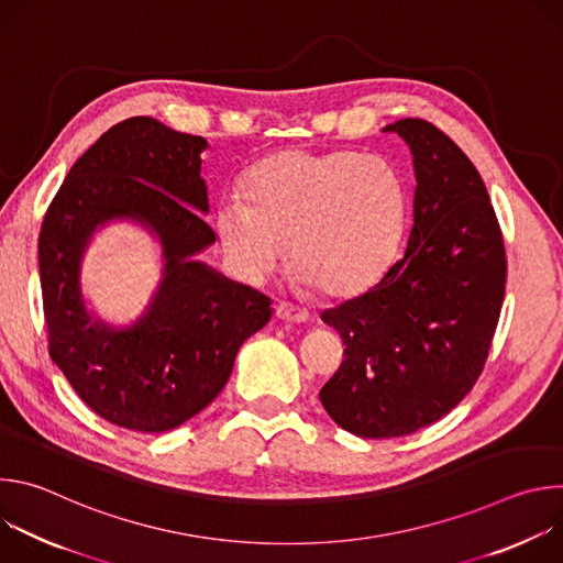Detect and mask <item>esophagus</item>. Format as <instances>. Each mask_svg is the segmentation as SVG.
I'll list each match as a JSON object with an SVG mask.
<instances>
[{"label":"esophagus","instance_id":"obj_1","mask_svg":"<svg viewBox=\"0 0 563 563\" xmlns=\"http://www.w3.org/2000/svg\"><path fill=\"white\" fill-rule=\"evenodd\" d=\"M276 316L280 320H285V323H305V320L309 318V311L302 307H296L291 302H280L276 307Z\"/></svg>","mask_w":563,"mask_h":563}]
</instances>
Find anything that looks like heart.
<instances>
[{"label": "heart", "instance_id": "heart-1", "mask_svg": "<svg viewBox=\"0 0 563 563\" xmlns=\"http://www.w3.org/2000/svg\"><path fill=\"white\" fill-rule=\"evenodd\" d=\"M408 189L391 163L356 151H283L227 191L218 233L240 276L263 280L294 245L302 285L328 296L369 287L406 227Z\"/></svg>", "mask_w": 563, "mask_h": 563}]
</instances>
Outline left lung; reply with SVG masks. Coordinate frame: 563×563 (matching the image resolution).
Wrapping results in <instances>:
<instances>
[{"label":"left lung","mask_w":563,"mask_h":563,"mask_svg":"<svg viewBox=\"0 0 563 563\" xmlns=\"http://www.w3.org/2000/svg\"><path fill=\"white\" fill-rule=\"evenodd\" d=\"M415 163L404 258L365 294L320 313L345 361L320 404L363 439L412 434L461 404L486 365L506 294L501 229L470 157L434 124H387Z\"/></svg>","instance_id":"8db88e82"}]
</instances>
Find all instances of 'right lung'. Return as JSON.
Returning a JSON list of instances; mask_svg holds the SVG:
<instances>
[{
    "label": "right lung",
    "mask_w": 563,
    "mask_h": 563,
    "mask_svg": "<svg viewBox=\"0 0 563 563\" xmlns=\"http://www.w3.org/2000/svg\"><path fill=\"white\" fill-rule=\"evenodd\" d=\"M207 140L146 115L111 126L70 167L40 233L48 352L104 421L167 432L227 385L235 354L272 318V300L196 261L216 243L202 151ZM131 219L158 238L164 278L133 327L88 311L81 261L92 233Z\"/></svg>",
    "instance_id": "right-lung-1"
}]
</instances>
